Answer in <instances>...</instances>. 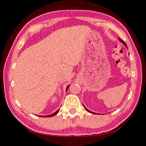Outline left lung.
Returning <instances> with one entry per match:
<instances>
[{"instance_id": "left-lung-1", "label": "left lung", "mask_w": 146, "mask_h": 146, "mask_svg": "<svg viewBox=\"0 0 146 146\" xmlns=\"http://www.w3.org/2000/svg\"><path fill=\"white\" fill-rule=\"evenodd\" d=\"M119 40L120 41V42H122L123 44H124V45L125 46H126L127 47V46H126V44H125V42H124V41H123L122 40V39H121V38H119ZM84 106V105H83ZM84 109H85V110H86V111H88L89 113H93V114H96V113H93V112H91V111H89L88 110V109L87 108H86V107H85V106H84Z\"/></svg>"}]
</instances>
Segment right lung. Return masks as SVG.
<instances>
[{
    "label": "right lung",
    "mask_w": 146,
    "mask_h": 146,
    "mask_svg": "<svg viewBox=\"0 0 146 146\" xmlns=\"http://www.w3.org/2000/svg\"><path fill=\"white\" fill-rule=\"evenodd\" d=\"M69 86H68L67 88H66V91H67V90H68V89L69 88ZM59 110H58L57 111H55V113H53V114H51V115H47V116H41V117H53L54 115H55L57 114V113L59 112Z\"/></svg>",
    "instance_id": "right-lung-1"
}]
</instances>
